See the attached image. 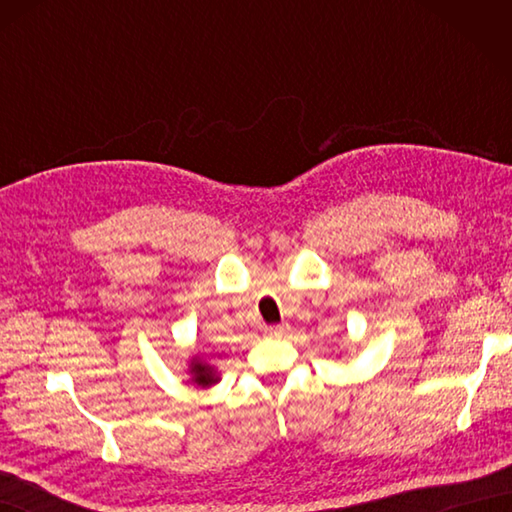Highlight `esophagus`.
I'll return each instance as SVG.
<instances>
[{"label": "esophagus", "mask_w": 512, "mask_h": 512, "mask_svg": "<svg viewBox=\"0 0 512 512\" xmlns=\"http://www.w3.org/2000/svg\"><path fill=\"white\" fill-rule=\"evenodd\" d=\"M288 330H290L288 323H279V325H270V328H266V334L268 336H284Z\"/></svg>", "instance_id": "34e87169"}]
</instances>
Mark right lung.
Returning <instances> with one entry per match:
<instances>
[{
  "label": "right lung",
  "instance_id": "right-lung-1",
  "mask_svg": "<svg viewBox=\"0 0 512 512\" xmlns=\"http://www.w3.org/2000/svg\"><path fill=\"white\" fill-rule=\"evenodd\" d=\"M189 374H191L193 383L198 387H211L217 383V380H220V376H217V372H215V367L204 363L202 358H193L189 365Z\"/></svg>",
  "mask_w": 512,
  "mask_h": 512
}]
</instances>
